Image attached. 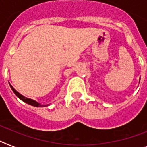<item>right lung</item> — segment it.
<instances>
[{
	"label": "right lung",
	"mask_w": 147,
	"mask_h": 147,
	"mask_svg": "<svg viewBox=\"0 0 147 147\" xmlns=\"http://www.w3.org/2000/svg\"><path fill=\"white\" fill-rule=\"evenodd\" d=\"M10 87L11 88H12V90H13V92L14 93H15V94L16 95L18 98L20 99V100H22V101H24V102L27 103V104H30V105H32V106H34V107H46V106H48V105H41L40 104H39V103H37V101H35V100H32V99H30V98H25V97H24L23 95H22L21 94H19L17 91L15 90V88H13L12 86L10 85Z\"/></svg>",
	"instance_id": "right-lung-1"
}]
</instances>
